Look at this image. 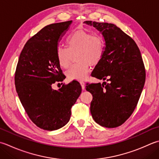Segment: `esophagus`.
<instances>
[{
	"label": "esophagus",
	"instance_id": "esophagus-1",
	"mask_svg": "<svg viewBox=\"0 0 159 159\" xmlns=\"http://www.w3.org/2000/svg\"><path fill=\"white\" fill-rule=\"evenodd\" d=\"M80 85H81L82 89H85V82H84L83 80H80Z\"/></svg>",
	"mask_w": 159,
	"mask_h": 159
}]
</instances>
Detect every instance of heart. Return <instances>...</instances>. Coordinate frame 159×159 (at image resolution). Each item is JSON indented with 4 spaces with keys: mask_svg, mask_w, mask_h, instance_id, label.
<instances>
[{
    "mask_svg": "<svg viewBox=\"0 0 159 159\" xmlns=\"http://www.w3.org/2000/svg\"><path fill=\"white\" fill-rule=\"evenodd\" d=\"M67 48L58 47L57 57L62 67L67 68L75 55L78 61L67 71L68 79L82 80L88 75L90 65H96L101 61L105 51V42L98 34H91L84 30L74 32L67 40Z\"/></svg>",
    "mask_w": 159,
    "mask_h": 159,
    "instance_id": "1",
    "label": "heart"
}]
</instances>
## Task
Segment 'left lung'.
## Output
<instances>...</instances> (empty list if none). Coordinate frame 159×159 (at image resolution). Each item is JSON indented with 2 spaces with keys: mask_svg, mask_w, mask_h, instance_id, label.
<instances>
[{
  "mask_svg": "<svg viewBox=\"0 0 159 159\" xmlns=\"http://www.w3.org/2000/svg\"><path fill=\"white\" fill-rule=\"evenodd\" d=\"M84 23L100 31L105 41L103 56L92 76L109 81L86 84L93 96L90 111L100 125L119 127L134 111L143 89L146 74L141 52L134 40L114 24Z\"/></svg>",
  "mask_w": 159,
  "mask_h": 159,
  "instance_id": "1",
  "label": "left lung"
}]
</instances>
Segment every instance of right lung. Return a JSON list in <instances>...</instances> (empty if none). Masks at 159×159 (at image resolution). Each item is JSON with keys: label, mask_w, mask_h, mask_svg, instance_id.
Wrapping results in <instances>:
<instances>
[{"label": "right lung", "mask_w": 159, "mask_h": 159, "mask_svg": "<svg viewBox=\"0 0 159 159\" xmlns=\"http://www.w3.org/2000/svg\"><path fill=\"white\" fill-rule=\"evenodd\" d=\"M72 20L47 25L27 40L15 71L16 89L31 120L45 130L60 129L68 123L71 107L81 93L77 80L52 85L65 79L57 57L58 42Z\"/></svg>", "instance_id": "1"}]
</instances>
